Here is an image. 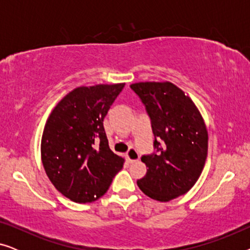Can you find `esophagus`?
I'll return each instance as SVG.
<instances>
[{
    "mask_svg": "<svg viewBox=\"0 0 250 250\" xmlns=\"http://www.w3.org/2000/svg\"><path fill=\"white\" fill-rule=\"evenodd\" d=\"M126 157H127L128 162H131V163L135 162V160H139V158H140L138 151H136L134 148H129L128 149V151L126 152Z\"/></svg>",
    "mask_w": 250,
    "mask_h": 250,
    "instance_id": "1",
    "label": "esophagus"
}]
</instances>
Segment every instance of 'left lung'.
I'll return each instance as SVG.
<instances>
[{"label": "left lung", "mask_w": 250, "mask_h": 250, "mask_svg": "<svg viewBox=\"0 0 250 250\" xmlns=\"http://www.w3.org/2000/svg\"><path fill=\"white\" fill-rule=\"evenodd\" d=\"M131 88L146 107L155 135V152L141 157L148 169L138 186L152 199L169 201L187 193L203 172L206 126L192 100L169 82H142Z\"/></svg>", "instance_id": "left-lung-1"}]
</instances>
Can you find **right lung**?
<instances>
[{
  "label": "right lung",
  "instance_id": "right-lung-1",
  "mask_svg": "<svg viewBox=\"0 0 250 250\" xmlns=\"http://www.w3.org/2000/svg\"><path fill=\"white\" fill-rule=\"evenodd\" d=\"M125 84L81 86L56 105L44 127L41 153L56 189L86 204L107 192L124 158L109 148L104 119Z\"/></svg>",
  "mask_w": 250,
  "mask_h": 250
}]
</instances>
